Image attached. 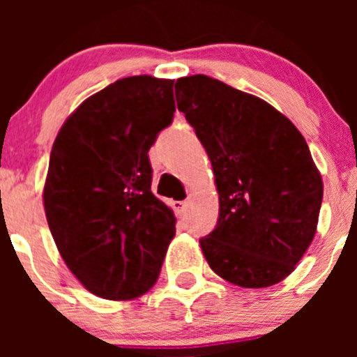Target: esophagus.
I'll list each match as a JSON object with an SVG mask.
<instances>
[{"mask_svg": "<svg viewBox=\"0 0 357 357\" xmlns=\"http://www.w3.org/2000/svg\"><path fill=\"white\" fill-rule=\"evenodd\" d=\"M186 205H188V202L186 200H176V202H172V208H174V212L178 215H183L185 214V208H186Z\"/></svg>", "mask_w": 357, "mask_h": 357, "instance_id": "esophagus-1", "label": "esophagus"}]
</instances>
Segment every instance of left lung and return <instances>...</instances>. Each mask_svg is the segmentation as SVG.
Segmentation results:
<instances>
[{
    "mask_svg": "<svg viewBox=\"0 0 357 357\" xmlns=\"http://www.w3.org/2000/svg\"><path fill=\"white\" fill-rule=\"evenodd\" d=\"M176 98L219 193L218 225L200 238L208 266L233 285H276L311 245L321 208V174L304 136L264 100L208 75L178 79Z\"/></svg>",
    "mask_w": 357,
    "mask_h": 357,
    "instance_id": "8db88e82",
    "label": "left lung"
}]
</instances>
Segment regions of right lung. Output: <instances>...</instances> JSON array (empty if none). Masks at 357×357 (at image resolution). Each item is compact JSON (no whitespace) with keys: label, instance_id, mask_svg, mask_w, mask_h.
Masks as SVG:
<instances>
[{"label":"right lung","instance_id":"add662e5","mask_svg":"<svg viewBox=\"0 0 357 357\" xmlns=\"http://www.w3.org/2000/svg\"><path fill=\"white\" fill-rule=\"evenodd\" d=\"M174 81L132 75L77 107L60 129L45 211L60 255L91 294L129 301L153 287L176 233L152 193L149 150L174 117Z\"/></svg>","mask_w":357,"mask_h":357}]
</instances>
